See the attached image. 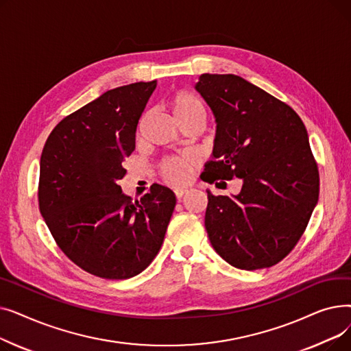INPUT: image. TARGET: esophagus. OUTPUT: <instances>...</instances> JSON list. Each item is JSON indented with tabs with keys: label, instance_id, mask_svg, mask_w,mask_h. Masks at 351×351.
Here are the masks:
<instances>
[{
	"label": "esophagus",
	"instance_id": "34e87169",
	"mask_svg": "<svg viewBox=\"0 0 351 351\" xmlns=\"http://www.w3.org/2000/svg\"><path fill=\"white\" fill-rule=\"evenodd\" d=\"M173 192H175L176 197H178V199H180L183 195H185V193L188 192V189H186V188H175V189H173Z\"/></svg>",
	"mask_w": 351,
	"mask_h": 351
}]
</instances>
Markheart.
<instances>
[{"label": "heart", "instance_id": "1", "mask_svg": "<svg viewBox=\"0 0 351 351\" xmlns=\"http://www.w3.org/2000/svg\"><path fill=\"white\" fill-rule=\"evenodd\" d=\"M168 106L176 121L188 118L197 112L205 114V109L202 102L186 90H178L172 94L168 99ZM196 166V159L192 155H183L178 158L165 159L160 165L162 176L172 183L186 182Z\"/></svg>", "mask_w": 351, "mask_h": 351}]
</instances>
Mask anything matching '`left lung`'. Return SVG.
<instances>
[{"label": "left lung", "instance_id": "obj_1", "mask_svg": "<svg viewBox=\"0 0 351 351\" xmlns=\"http://www.w3.org/2000/svg\"><path fill=\"white\" fill-rule=\"evenodd\" d=\"M195 88L217 123L202 179H243L234 197L208 191L209 241L237 269L271 267L298 245L319 199L306 126L287 104L232 73H202Z\"/></svg>", "mask_w": 351, "mask_h": 351}]
</instances>
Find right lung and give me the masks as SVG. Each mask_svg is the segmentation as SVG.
Returning <instances> with one entry per match:
<instances>
[{
    "instance_id": "obj_1",
    "label": "right lung",
    "mask_w": 351,
    "mask_h": 351,
    "mask_svg": "<svg viewBox=\"0 0 351 351\" xmlns=\"http://www.w3.org/2000/svg\"><path fill=\"white\" fill-rule=\"evenodd\" d=\"M155 88L151 81L106 90L65 117L43 149L40 212L68 259L102 279H129L149 266L176 205L158 183L141 200L119 186Z\"/></svg>"
}]
</instances>
